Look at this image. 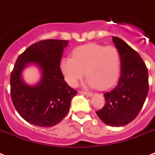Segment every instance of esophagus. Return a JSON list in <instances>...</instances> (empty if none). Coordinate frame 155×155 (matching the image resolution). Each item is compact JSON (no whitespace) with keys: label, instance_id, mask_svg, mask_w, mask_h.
<instances>
[{"label":"esophagus","instance_id":"1","mask_svg":"<svg viewBox=\"0 0 155 155\" xmlns=\"http://www.w3.org/2000/svg\"><path fill=\"white\" fill-rule=\"evenodd\" d=\"M80 93H81V94H84V95H86V96H87V97H92V93H91V92H84V91H80Z\"/></svg>","mask_w":155,"mask_h":155}]
</instances>
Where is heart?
I'll list each match as a JSON object with an SVG mask.
<instances>
[{
	"instance_id": "b5f03b06",
	"label": "heart",
	"mask_w": 155,
	"mask_h": 155,
	"mask_svg": "<svg viewBox=\"0 0 155 155\" xmlns=\"http://www.w3.org/2000/svg\"><path fill=\"white\" fill-rule=\"evenodd\" d=\"M120 63V54L115 47L90 43L75 48L72 58H62L60 68L65 80L72 87L77 85L86 71L88 86L107 89L117 80Z\"/></svg>"
}]
</instances>
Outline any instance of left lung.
Listing matches in <instances>:
<instances>
[{"instance_id": "8db88e82", "label": "left lung", "mask_w": 155, "mask_h": 155, "mask_svg": "<svg viewBox=\"0 0 155 155\" xmlns=\"http://www.w3.org/2000/svg\"><path fill=\"white\" fill-rule=\"evenodd\" d=\"M113 41L120 54L121 74L115 87L104 93L105 104L97 111L100 119L110 126H123L134 119L149 92L148 70L139 54L117 37Z\"/></svg>"}]
</instances>
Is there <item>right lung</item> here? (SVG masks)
<instances>
[{
    "label": "right lung",
    "mask_w": 155,
    "mask_h": 155,
    "mask_svg": "<svg viewBox=\"0 0 155 155\" xmlns=\"http://www.w3.org/2000/svg\"><path fill=\"white\" fill-rule=\"evenodd\" d=\"M68 43V40H41L30 46L16 60L10 75L11 99L19 115L33 125L50 127L60 122L77 93L64 80L60 69ZM30 62L42 69V80L37 86L26 85L20 77L23 68Z\"/></svg>",
    "instance_id": "add662e5"
}]
</instances>
